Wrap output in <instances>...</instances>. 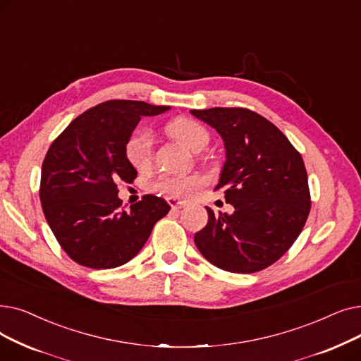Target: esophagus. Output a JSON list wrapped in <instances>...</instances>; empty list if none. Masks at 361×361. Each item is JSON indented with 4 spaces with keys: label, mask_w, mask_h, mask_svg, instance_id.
<instances>
[{
    "label": "esophagus",
    "mask_w": 361,
    "mask_h": 361,
    "mask_svg": "<svg viewBox=\"0 0 361 361\" xmlns=\"http://www.w3.org/2000/svg\"><path fill=\"white\" fill-rule=\"evenodd\" d=\"M167 202L170 204V207L173 209V210H178V209H183L185 205H186V202H183V201H179V200H176V198H169V200H167Z\"/></svg>",
    "instance_id": "1"
}]
</instances>
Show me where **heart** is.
<instances>
[{
	"label": "heart",
	"mask_w": 361,
	"mask_h": 361,
	"mask_svg": "<svg viewBox=\"0 0 361 361\" xmlns=\"http://www.w3.org/2000/svg\"><path fill=\"white\" fill-rule=\"evenodd\" d=\"M166 130L192 151L209 144V132L197 120L178 117L166 125ZM125 156L135 169H145L152 157V133L149 129L135 130L125 145ZM204 185L200 175H163L152 183V190L167 197L185 200L192 197Z\"/></svg>",
	"instance_id": "heart-1"
}]
</instances>
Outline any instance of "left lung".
Here are the masks:
<instances>
[{
	"instance_id": "1",
	"label": "left lung",
	"mask_w": 361,
	"mask_h": 361,
	"mask_svg": "<svg viewBox=\"0 0 361 361\" xmlns=\"http://www.w3.org/2000/svg\"><path fill=\"white\" fill-rule=\"evenodd\" d=\"M225 141L226 163L216 191L235 212L209 207L194 241L205 260L233 273L260 271L293 247L310 214L312 200L301 154L263 116L248 109L191 110Z\"/></svg>"
}]
</instances>
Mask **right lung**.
Segmentation results:
<instances>
[{"label":"right lung","instance_id":"add662e5","mask_svg":"<svg viewBox=\"0 0 361 361\" xmlns=\"http://www.w3.org/2000/svg\"><path fill=\"white\" fill-rule=\"evenodd\" d=\"M169 110L144 101L110 99L78 116L51 144L42 163L39 198L44 216L63 251L85 267H118L141 251L170 205L144 195L128 210L118 183L136 170L125 145L142 116Z\"/></svg>","mask_w":361,"mask_h":361}]
</instances>
